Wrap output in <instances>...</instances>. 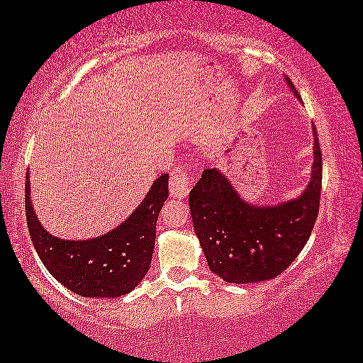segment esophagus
<instances>
[{
	"instance_id": "obj_1",
	"label": "esophagus",
	"mask_w": 363,
	"mask_h": 363,
	"mask_svg": "<svg viewBox=\"0 0 363 363\" xmlns=\"http://www.w3.org/2000/svg\"><path fill=\"white\" fill-rule=\"evenodd\" d=\"M169 188L174 198L183 199L185 196H188L189 189H191V177H189L188 170L183 165H177V167L172 169Z\"/></svg>"
}]
</instances>
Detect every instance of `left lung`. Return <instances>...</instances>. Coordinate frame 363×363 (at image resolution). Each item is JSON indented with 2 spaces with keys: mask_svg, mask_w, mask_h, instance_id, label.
I'll return each mask as SVG.
<instances>
[{
  "mask_svg": "<svg viewBox=\"0 0 363 363\" xmlns=\"http://www.w3.org/2000/svg\"><path fill=\"white\" fill-rule=\"evenodd\" d=\"M291 90L299 93L286 77ZM313 130V165L307 189L278 206H254L240 198L227 177L206 169L189 191L194 233L209 269L228 283L272 280L298 257L317 220L322 193V151Z\"/></svg>",
  "mask_w": 363,
  "mask_h": 363,
  "instance_id": "1",
  "label": "left lung"
}]
</instances>
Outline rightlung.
<instances>
[{"mask_svg": "<svg viewBox=\"0 0 363 363\" xmlns=\"http://www.w3.org/2000/svg\"><path fill=\"white\" fill-rule=\"evenodd\" d=\"M169 196V174L152 183L125 222L103 236L83 241L59 240L41 227L26 183L28 233L41 262L56 280L83 298H121L138 284L151 267L159 212Z\"/></svg>", "mask_w": 363, "mask_h": 363, "instance_id": "obj_1", "label": "right lung"}]
</instances>
